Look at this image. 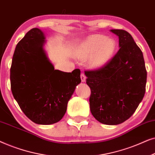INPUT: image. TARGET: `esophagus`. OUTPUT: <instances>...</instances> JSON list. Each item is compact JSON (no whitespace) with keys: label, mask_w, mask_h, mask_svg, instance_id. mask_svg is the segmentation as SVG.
<instances>
[{"label":"esophagus","mask_w":155,"mask_h":155,"mask_svg":"<svg viewBox=\"0 0 155 155\" xmlns=\"http://www.w3.org/2000/svg\"><path fill=\"white\" fill-rule=\"evenodd\" d=\"M80 78H81L82 82H85L86 77H85V75H84V73H81V75H80Z\"/></svg>","instance_id":"1"}]
</instances>
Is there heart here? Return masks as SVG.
Instances as JSON below:
<instances>
[{"label":"heart","instance_id":"heart-1","mask_svg":"<svg viewBox=\"0 0 155 155\" xmlns=\"http://www.w3.org/2000/svg\"><path fill=\"white\" fill-rule=\"evenodd\" d=\"M116 43L107 36L96 35L87 39L78 48L76 55L82 60L89 58L92 68L100 67L111 58L115 52Z\"/></svg>","mask_w":155,"mask_h":155}]
</instances>
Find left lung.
Masks as SVG:
<instances>
[{
  "label": "left lung",
  "instance_id": "8db88e82",
  "mask_svg": "<svg viewBox=\"0 0 155 155\" xmlns=\"http://www.w3.org/2000/svg\"><path fill=\"white\" fill-rule=\"evenodd\" d=\"M119 38V50L103 66L86 71L91 113L106 125L128 119L145 93L147 71L143 52L128 31L111 29Z\"/></svg>",
  "mask_w": 155,
  "mask_h": 155
}]
</instances>
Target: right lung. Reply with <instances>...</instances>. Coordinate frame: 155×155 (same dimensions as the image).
Instances as JSON below:
<instances>
[{"label": "right lung", "instance_id": "right-lung-1", "mask_svg": "<svg viewBox=\"0 0 155 155\" xmlns=\"http://www.w3.org/2000/svg\"><path fill=\"white\" fill-rule=\"evenodd\" d=\"M43 32L33 28L18 42L10 68V86L24 114L37 124L50 125L63 117L80 71L55 70L43 50Z\"/></svg>", "mask_w": 155, "mask_h": 155}]
</instances>
